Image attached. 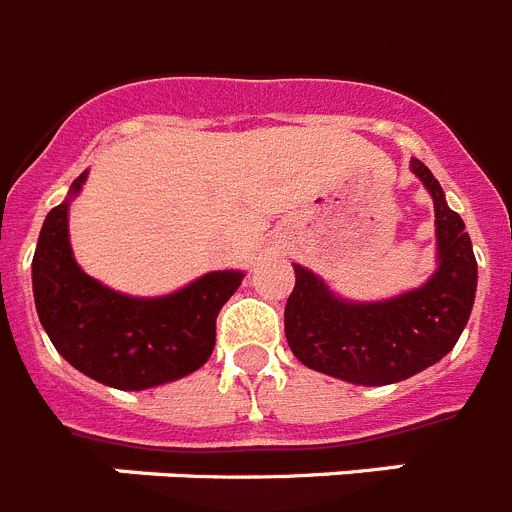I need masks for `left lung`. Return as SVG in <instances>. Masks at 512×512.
<instances>
[{
	"label": "left lung",
	"mask_w": 512,
	"mask_h": 512,
	"mask_svg": "<svg viewBox=\"0 0 512 512\" xmlns=\"http://www.w3.org/2000/svg\"><path fill=\"white\" fill-rule=\"evenodd\" d=\"M412 173L435 202L438 269L417 290L381 303L336 298L323 279L295 264L285 334L305 368L357 386H388L443 360L471 316L476 259L464 220L445 204L438 178L419 160Z\"/></svg>",
	"instance_id": "8db88e82"
}]
</instances>
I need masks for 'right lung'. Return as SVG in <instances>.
<instances>
[{"instance_id": "right-lung-1", "label": "right lung", "mask_w": 512, "mask_h": 512, "mask_svg": "<svg viewBox=\"0 0 512 512\" xmlns=\"http://www.w3.org/2000/svg\"><path fill=\"white\" fill-rule=\"evenodd\" d=\"M69 199L48 212L33 256V298L48 339L64 360L121 391L194 373L214 349L217 313L240 287V272H209L163 298H129L87 277L69 246Z\"/></svg>"}]
</instances>
